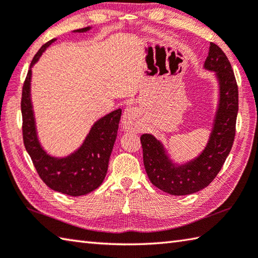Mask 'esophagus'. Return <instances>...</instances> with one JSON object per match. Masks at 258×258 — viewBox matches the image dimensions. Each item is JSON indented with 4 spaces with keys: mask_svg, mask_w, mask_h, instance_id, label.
I'll use <instances>...</instances> for the list:
<instances>
[{
    "mask_svg": "<svg viewBox=\"0 0 258 258\" xmlns=\"http://www.w3.org/2000/svg\"><path fill=\"white\" fill-rule=\"evenodd\" d=\"M122 124H123V128L126 131H133V132H136L138 131V124H136V112L133 107L126 108L123 118H122Z\"/></svg>",
    "mask_w": 258,
    "mask_h": 258,
    "instance_id": "obj_1",
    "label": "esophagus"
}]
</instances>
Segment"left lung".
Returning <instances> with one entry per match:
<instances>
[{
	"label": "left lung",
	"mask_w": 258,
	"mask_h": 258,
	"mask_svg": "<svg viewBox=\"0 0 258 258\" xmlns=\"http://www.w3.org/2000/svg\"><path fill=\"white\" fill-rule=\"evenodd\" d=\"M205 68L216 72L220 85V99L213 132L204 152L191 162L175 166L154 136H141L144 168L151 183L173 196L198 192L213 182L234 143L238 113V86L228 58L214 42H210Z\"/></svg>",
	"instance_id": "obj_1"
}]
</instances>
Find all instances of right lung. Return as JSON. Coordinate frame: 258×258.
<instances>
[{"label": "right lung", "instance_id": "obj_1", "mask_svg": "<svg viewBox=\"0 0 258 258\" xmlns=\"http://www.w3.org/2000/svg\"><path fill=\"white\" fill-rule=\"evenodd\" d=\"M87 30L89 27L79 29L77 32H85ZM53 41L54 39L50 40L39 49L31 66ZM30 79L31 69H29L22 87V136L25 150L39 176L50 189L64 195L78 197L92 192L103 183L107 173L109 156L117 135L122 109H116L97 120L78 151L68 158L55 159L45 153L38 142L30 100Z\"/></svg>", "mask_w": 258, "mask_h": 258}]
</instances>
